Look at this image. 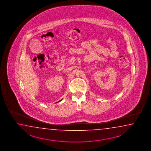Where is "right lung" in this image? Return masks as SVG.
<instances>
[{
  "mask_svg": "<svg viewBox=\"0 0 151 151\" xmlns=\"http://www.w3.org/2000/svg\"><path fill=\"white\" fill-rule=\"evenodd\" d=\"M61 100H62V99H61ZM61 100H60V101H61Z\"/></svg>",
  "mask_w": 151,
  "mask_h": 151,
  "instance_id": "1",
  "label": "right lung"
}]
</instances>
